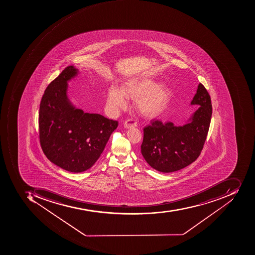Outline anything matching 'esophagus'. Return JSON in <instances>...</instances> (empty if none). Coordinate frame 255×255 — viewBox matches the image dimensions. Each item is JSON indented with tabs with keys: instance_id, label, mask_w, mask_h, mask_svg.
<instances>
[{
	"instance_id": "34e87169",
	"label": "esophagus",
	"mask_w": 255,
	"mask_h": 255,
	"mask_svg": "<svg viewBox=\"0 0 255 255\" xmlns=\"http://www.w3.org/2000/svg\"><path fill=\"white\" fill-rule=\"evenodd\" d=\"M137 127L136 122L134 120H132V119H129V120H127L124 123V127L126 128H134V127Z\"/></svg>"
}]
</instances>
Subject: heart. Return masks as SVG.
I'll return each mask as SVG.
<instances>
[{"mask_svg":"<svg viewBox=\"0 0 255 255\" xmlns=\"http://www.w3.org/2000/svg\"><path fill=\"white\" fill-rule=\"evenodd\" d=\"M170 91L166 86L152 80L135 79L126 84L123 90L112 85L108 91L107 105L109 109L117 113L127 107V97L138 99L137 105L142 114L154 116L167 108L170 101Z\"/></svg>","mask_w":255,"mask_h":255,"instance_id":"heart-1","label":"heart"}]
</instances>
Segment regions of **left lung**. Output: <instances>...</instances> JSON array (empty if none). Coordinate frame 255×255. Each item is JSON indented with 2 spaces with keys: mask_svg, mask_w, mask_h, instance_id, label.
I'll use <instances>...</instances> for the list:
<instances>
[{
  "mask_svg": "<svg viewBox=\"0 0 255 255\" xmlns=\"http://www.w3.org/2000/svg\"><path fill=\"white\" fill-rule=\"evenodd\" d=\"M191 105L199 108L185 125L177 127L171 122L156 120L143 128L141 153L155 170L174 172L193 163L200 155L213 112L210 96L202 84Z\"/></svg>",
  "mask_w": 255,
  "mask_h": 255,
  "instance_id": "obj_1",
  "label": "left lung"
}]
</instances>
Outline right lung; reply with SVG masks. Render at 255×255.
<instances>
[{
  "instance_id": "add662e5",
  "label": "right lung",
  "mask_w": 255,
  "mask_h": 255,
  "mask_svg": "<svg viewBox=\"0 0 255 255\" xmlns=\"http://www.w3.org/2000/svg\"><path fill=\"white\" fill-rule=\"evenodd\" d=\"M79 70L69 66L46 88L39 113V140L52 163L70 172L91 168L118 122L77 109L67 96V82Z\"/></svg>"
}]
</instances>
